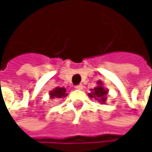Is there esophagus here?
I'll list each match as a JSON object with an SVG mask.
<instances>
[{
  "mask_svg": "<svg viewBox=\"0 0 152 152\" xmlns=\"http://www.w3.org/2000/svg\"><path fill=\"white\" fill-rule=\"evenodd\" d=\"M76 90H83V84H78L76 86Z\"/></svg>",
  "mask_w": 152,
  "mask_h": 152,
  "instance_id": "obj_1",
  "label": "esophagus"
}]
</instances>
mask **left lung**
I'll return each mask as SVG.
<instances>
[{
	"label": "left lung",
	"instance_id": "obj_1",
	"mask_svg": "<svg viewBox=\"0 0 152 152\" xmlns=\"http://www.w3.org/2000/svg\"><path fill=\"white\" fill-rule=\"evenodd\" d=\"M107 94H108V90L103 86L102 81H98L97 86L93 89H91V92L88 93V96L97 100L100 105H103L106 104Z\"/></svg>",
	"mask_w": 152,
	"mask_h": 152
}]
</instances>
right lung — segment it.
I'll return each mask as SVG.
<instances>
[{
  "instance_id": "1",
  "label": "right lung",
  "mask_w": 152,
  "mask_h": 152,
  "mask_svg": "<svg viewBox=\"0 0 152 152\" xmlns=\"http://www.w3.org/2000/svg\"><path fill=\"white\" fill-rule=\"evenodd\" d=\"M68 95L66 93V89L64 87H56L53 90L49 91V96L50 99H61V98H65Z\"/></svg>"
}]
</instances>
